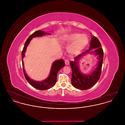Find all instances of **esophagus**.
I'll use <instances>...</instances> for the list:
<instances>
[{
    "mask_svg": "<svg viewBox=\"0 0 125 125\" xmlns=\"http://www.w3.org/2000/svg\"><path fill=\"white\" fill-rule=\"evenodd\" d=\"M65 65H68L69 64V61L68 60H65Z\"/></svg>",
    "mask_w": 125,
    "mask_h": 125,
    "instance_id": "1",
    "label": "esophagus"
}]
</instances>
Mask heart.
<instances>
[{"label": "heart", "instance_id": "heart-1", "mask_svg": "<svg viewBox=\"0 0 125 125\" xmlns=\"http://www.w3.org/2000/svg\"><path fill=\"white\" fill-rule=\"evenodd\" d=\"M64 41L67 43L73 42L68 47V52L71 54H77L87 46L89 40L85 34L74 33L65 36Z\"/></svg>", "mask_w": 125, "mask_h": 125}]
</instances>
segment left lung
<instances>
[{
    "mask_svg": "<svg viewBox=\"0 0 125 125\" xmlns=\"http://www.w3.org/2000/svg\"><path fill=\"white\" fill-rule=\"evenodd\" d=\"M90 48L86 52H83L74 58V61H70L72 68L71 83L72 85L75 88L80 90H86L93 86L99 80L101 74L102 66L103 62L104 52L101 47L100 42L97 38L93 36L92 37L90 44ZM96 48L94 51L96 55L99 56L100 60L95 69L89 75H84L81 73L77 65V61L79 59L86 53L90 52L91 49Z\"/></svg>",
    "mask_w": 125,
    "mask_h": 125,
    "instance_id": "8db88e82",
    "label": "left lung"
}]
</instances>
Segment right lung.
I'll return each instance as SVG.
<instances>
[{
    "label": "right lung",
    "instance_id": "add662e5",
    "mask_svg": "<svg viewBox=\"0 0 125 125\" xmlns=\"http://www.w3.org/2000/svg\"><path fill=\"white\" fill-rule=\"evenodd\" d=\"M46 34H50V33H45L44 31L41 30L36 31L33 34L30 36V37L27 39L25 43V45L21 53V60H22V67H23V71L24 73V76L27 81L35 88L39 90H46L49 89L55 85L56 82L57 81V76L58 74V73L60 69H61L63 67L65 66V62L62 59L56 60L55 61L52 65V69L50 72V75L49 77L46 79L45 80L42 81V82H36L33 81L30 79L27 75L26 74L24 68V63L23 61V59L25 56V52H26V49L29 45L30 41L31 40L32 38L41 36L46 35Z\"/></svg>",
    "mask_w": 125,
    "mask_h": 125
}]
</instances>
